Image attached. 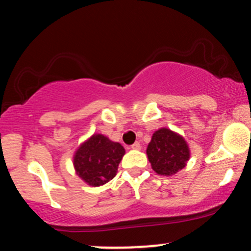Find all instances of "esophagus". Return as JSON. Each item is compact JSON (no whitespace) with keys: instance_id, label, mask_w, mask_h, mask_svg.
Masks as SVG:
<instances>
[{"instance_id":"esophagus-1","label":"esophagus","mask_w":251,"mask_h":251,"mask_svg":"<svg viewBox=\"0 0 251 251\" xmlns=\"http://www.w3.org/2000/svg\"><path fill=\"white\" fill-rule=\"evenodd\" d=\"M131 150H136V151H139V150H141V145L139 144V142H135V144L134 145H131Z\"/></svg>"}]
</instances>
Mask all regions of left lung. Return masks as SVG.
Listing matches in <instances>:
<instances>
[{
    "label": "left lung",
    "mask_w": 251,
    "mask_h": 251,
    "mask_svg": "<svg viewBox=\"0 0 251 251\" xmlns=\"http://www.w3.org/2000/svg\"><path fill=\"white\" fill-rule=\"evenodd\" d=\"M146 154L155 174L169 177L187 166L190 148L184 137L177 131L160 128L153 133Z\"/></svg>",
    "instance_id": "left-lung-1"
}]
</instances>
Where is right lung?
Wrapping results in <instances>:
<instances>
[{"mask_svg":"<svg viewBox=\"0 0 251 251\" xmlns=\"http://www.w3.org/2000/svg\"><path fill=\"white\" fill-rule=\"evenodd\" d=\"M125 154L126 150L120 142L96 133L76 148L73 155V166L75 174L86 184L100 187L116 176Z\"/></svg>","mask_w":251,"mask_h":251,"instance_id":"add662e5","label":"right lung"}]
</instances>
